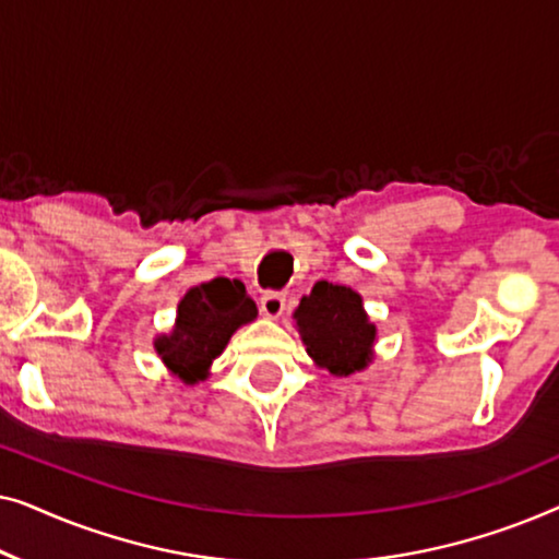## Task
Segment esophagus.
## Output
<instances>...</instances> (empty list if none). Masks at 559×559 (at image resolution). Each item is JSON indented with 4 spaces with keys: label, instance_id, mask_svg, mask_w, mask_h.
<instances>
[{
    "label": "esophagus",
    "instance_id": "1",
    "mask_svg": "<svg viewBox=\"0 0 559 559\" xmlns=\"http://www.w3.org/2000/svg\"><path fill=\"white\" fill-rule=\"evenodd\" d=\"M259 310H262L264 318H280L285 312V295L282 293H264L262 300H259Z\"/></svg>",
    "mask_w": 559,
    "mask_h": 559
}]
</instances>
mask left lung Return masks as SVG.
<instances>
[{
  "instance_id": "left-lung-1",
  "label": "left lung",
  "mask_w": 559,
  "mask_h": 559,
  "mask_svg": "<svg viewBox=\"0 0 559 559\" xmlns=\"http://www.w3.org/2000/svg\"><path fill=\"white\" fill-rule=\"evenodd\" d=\"M293 320L312 364L333 377H350L373 361L379 333L356 289L316 282Z\"/></svg>"
}]
</instances>
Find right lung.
Wrapping results in <instances>:
<instances>
[{
    "label": "right lung",
    "mask_w": 559,
    "mask_h": 559,
    "mask_svg": "<svg viewBox=\"0 0 559 559\" xmlns=\"http://www.w3.org/2000/svg\"><path fill=\"white\" fill-rule=\"evenodd\" d=\"M257 316V302L239 280L216 277L190 287L178 302L173 331L155 335L159 361L175 379L193 386L209 377L231 335Z\"/></svg>",
    "instance_id": "1"
}]
</instances>
